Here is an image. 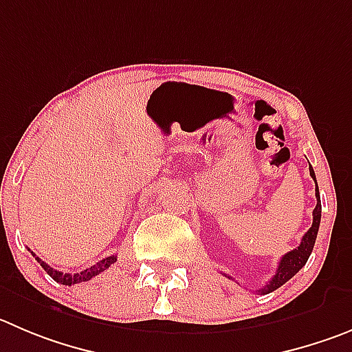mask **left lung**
Wrapping results in <instances>:
<instances>
[{"mask_svg": "<svg viewBox=\"0 0 352 352\" xmlns=\"http://www.w3.org/2000/svg\"><path fill=\"white\" fill-rule=\"evenodd\" d=\"M309 172H311V177L314 179V182H316L314 170L309 168ZM316 201H318L316 208H314V212H313V226H311L309 231L304 234L300 245H298L295 250L288 252V254H285L283 257H281L280 265H278V271H276V274L272 276L271 281H269L264 288H261V290H258L262 295L271 294V292L278 290L281 285H285L288 280H290V278H294V276L297 274L302 267H304L305 262H307V258H309L311 252H313V248H314V243H316L318 229H320V222H321V199H320V191H318V184H316ZM228 278H231V276H228Z\"/></svg>", "mask_w": 352, "mask_h": 352, "instance_id": "obj_1", "label": "left lung"}]
</instances>
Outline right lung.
Segmentation results:
<instances>
[{"label": "right lung", "mask_w": 352, "mask_h": 352, "mask_svg": "<svg viewBox=\"0 0 352 352\" xmlns=\"http://www.w3.org/2000/svg\"><path fill=\"white\" fill-rule=\"evenodd\" d=\"M31 254H32V252H31ZM32 255H34V254H32ZM34 257H36V255H34ZM36 261L41 264V267L45 269V271H47L48 274H50L52 278L57 281V283L67 285V287H71V285L81 283V281H90L91 278H95L97 274H100V272H104L106 269H109L111 265L116 262V257H114V255H111V257L102 258V261H98L97 264H94L91 267L85 269V271H81V272H72V274H71V272H62V271H57V269L50 267L47 262H43L39 257H36Z\"/></svg>", "instance_id": "1"}]
</instances>
